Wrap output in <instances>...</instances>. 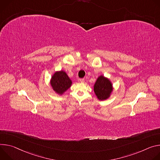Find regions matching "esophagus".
Returning <instances> with one entry per match:
<instances>
[{"label": "esophagus", "mask_w": 160, "mask_h": 160, "mask_svg": "<svg viewBox=\"0 0 160 160\" xmlns=\"http://www.w3.org/2000/svg\"><path fill=\"white\" fill-rule=\"evenodd\" d=\"M79 81H80L81 82L83 83V82H84V79H79Z\"/></svg>", "instance_id": "34e87169"}]
</instances>
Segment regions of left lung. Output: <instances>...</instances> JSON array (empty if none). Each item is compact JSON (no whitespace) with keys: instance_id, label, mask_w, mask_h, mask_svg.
I'll list each match as a JSON object with an SVG mask.
<instances>
[{"instance_id":"1","label":"left lung","mask_w":160,"mask_h":160,"mask_svg":"<svg viewBox=\"0 0 160 160\" xmlns=\"http://www.w3.org/2000/svg\"><path fill=\"white\" fill-rule=\"evenodd\" d=\"M93 90L99 100H105L111 97L113 92V86L109 79L101 75L94 84Z\"/></svg>"}]
</instances>
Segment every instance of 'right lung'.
<instances>
[{
    "mask_svg": "<svg viewBox=\"0 0 160 160\" xmlns=\"http://www.w3.org/2000/svg\"><path fill=\"white\" fill-rule=\"evenodd\" d=\"M72 82L64 70L56 71L51 76L50 84L57 94L62 95L72 86Z\"/></svg>",
    "mask_w": 160,
    "mask_h": 160,
    "instance_id": "add662e5",
    "label": "right lung"
}]
</instances>
